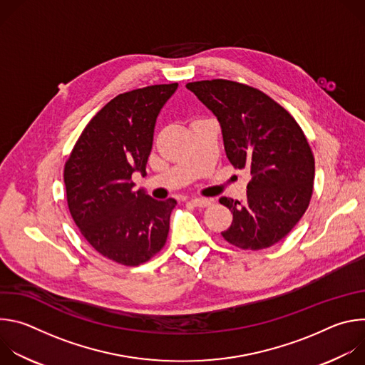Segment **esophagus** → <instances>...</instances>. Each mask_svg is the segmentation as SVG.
<instances>
[{
	"mask_svg": "<svg viewBox=\"0 0 365 365\" xmlns=\"http://www.w3.org/2000/svg\"><path fill=\"white\" fill-rule=\"evenodd\" d=\"M190 202H192V205H195V206H197V207H206V206L211 205L210 200H207V199H200V197L192 199Z\"/></svg>",
	"mask_w": 365,
	"mask_h": 365,
	"instance_id": "obj_1",
	"label": "esophagus"
}]
</instances>
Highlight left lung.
I'll use <instances>...</instances> for the list:
<instances>
[{
  "label": "left lung",
  "instance_id": "1",
  "mask_svg": "<svg viewBox=\"0 0 365 365\" xmlns=\"http://www.w3.org/2000/svg\"><path fill=\"white\" fill-rule=\"evenodd\" d=\"M218 118L227 158L251 179L244 202L221 197L232 224L221 232L241 250H263L284 238L306 212L315 159L296 120L269 95L227 81L186 85Z\"/></svg>",
  "mask_w": 365,
  "mask_h": 365
}]
</instances>
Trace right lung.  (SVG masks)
Here are the masks:
<instances>
[{"label": "right lung", "instance_id": "obj_1", "mask_svg": "<svg viewBox=\"0 0 365 365\" xmlns=\"http://www.w3.org/2000/svg\"><path fill=\"white\" fill-rule=\"evenodd\" d=\"M178 83L124 92L96 113L65 165L69 212L83 238L103 257L138 266L166 244L175 199L133 190L145 175L155 120Z\"/></svg>", "mask_w": 365, "mask_h": 365}]
</instances>
